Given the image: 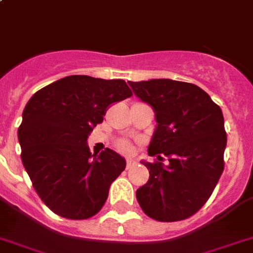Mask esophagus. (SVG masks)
<instances>
[{
	"instance_id": "obj_1",
	"label": "esophagus",
	"mask_w": 253,
	"mask_h": 253,
	"mask_svg": "<svg viewBox=\"0 0 253 253\" xmlns=\"http://www.w3.org/2000/svg\"><path fill=\"white\" fill-rule=\"evenodd\" d=\"M136 165V161H133V159H127L126 161V169H131V167H133Z\"/></svg>"
}]
</instances>
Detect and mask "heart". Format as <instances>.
I'll list each match as a JSON object with an SVG mask.
<instances>
[{"label": "heart", "instance_id": "heart-1", "mask_svg": "<svg viewBox=\"0 0 253 253\" xmlns=\"http://www.w3.org/2000/svg\"><path fill=\"white\" fill-rule=\"evenodd\" d=\"M116 148L118 152L123 153V154H127V156L133 152L132 143H131V141H128V140H120V141H117Z\"/></svg>", "mask_w": 253, "mask_h": 253}]
</instances>
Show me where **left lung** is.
<instances>
[{
	"label": "left lung",
	"mask_w": 253,
	"mask_h": 253,
	"mask_svg": "<svg viewBox=\"0 0 253 253\" xmlns=\"http://www.w3.org/2000/svg\"><path fill=\"white\" fill-rule=\"evenodd\" d=\"M135 95L154 109L157 128L144 162L149 180L136 190L140 207L157 221H180L202 209L222 171L226 132L221 108L188 82H128ZM169 163H163V156Z\"/></svg>",
	"instance_id": "obj_1"
}]
</instances>
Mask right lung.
<instances>
[{"label":"right lung","mask_w":253,"mask_h":253,"mask_svg":"<svg viewBox=\"0 0 253 253\" xmlns=\"http://www.w3.org/2000/svg\"><path fill=\"white\" fill-rule=\"evenodd\" d=\"M130 96L123 80L68 76L27 103L18 130L22 162L38 197L54 213L86 220L103 209L126 161L108 148L91 156L87 137L112 104Z\"/></svg>","instance_id":"obj_1"}]
</instances>
